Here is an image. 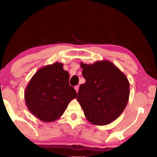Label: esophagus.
Masks as SVG:
<instances>
[{
	"instance_id": "obj_1",
	"label": "esophagus",
	"mask_w": 157,
	"mask_h": 157,
	"mask_svg": "<svg viewBox=\"0 0 157 157\" xmlns=\"http://www.w3.org/2000/svg\"><path fill=\"white\" fill-rule=\"evenodd\" d=\"M75 90H76L77 93H78V90H79V86H75Z\"/></svg>"
}]
</instances>
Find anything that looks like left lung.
<instances>
[{
  "mask_svg": "<svg viewBox=\"0 0 157 157\" xmlns=\"http://www.w3.org/2000/svg\"><path fill=\"white\" fill-rule=\"evenodd\" d=\"M86 79L81 84L78 100L90 123L107 125L123 112L129 97V82L126 75L109 60L93 64L80 63Z\"/></svg>",
  "mask_w": 157,
  "mask_h": 157,
  "instance_id": "8db88e82",
  "label": "left lung"
}]
</instances>
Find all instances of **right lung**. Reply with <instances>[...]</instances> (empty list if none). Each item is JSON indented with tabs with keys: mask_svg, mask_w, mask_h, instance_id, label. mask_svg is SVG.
I'll use <instances>...</instances> for the list:
<instances>
[{
	"mask_svg": "<svg viewBox=\"0 0 157 157\" xmlns=\"http://www.w3.org/2000/svg\"><path fill=\"white\" fill-rule=\"evenodd\" d=\"M69 79V73L63 69L61 63L39 69L24 91L26 105L30 113L45 122L59 119L70 101L77 97Z\"/></svg>",
	"mask_w": 157,
	"mask_h": 157,
	"instance_id": "obj_1",
	"label": "right lung"
}]
</instances>
